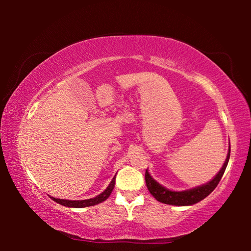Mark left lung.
<instances>
[{
	"mask_svg": "<svg viewBox=\"0 0 251 251\" xmlns=\"http://www.w3.org/2000/svg\"><path fill=\"white\" fill-rule=\"evenodd\" d=\"M229 157H230V144H229V150H228L226 160H225L223 167L220 168V171L217 173V175L208 182H206V184L194 187L192 189L181 190V192L171 190L166 188V187H164L163 185H160L158 181H156L154 178L151 177L150 172L146 169L145 180H146L147 188L152 196L156 198V201H158L159 202L166 203V205H173V206L195 205V203L202 201L203 198H206L208 195H209L212 190L217 187L220 179H222L225 171H226V167L229 161Z\"/></svg>",
	"mask_w": 251,
	"mask_h": 251,
	"instance_id": "obj_1",
	"label": "left lung"
}]
</instances>
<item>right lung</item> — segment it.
<instances>
[{"mask_svg": "<svg viewBox=\"0 0 251 251\" xmlns=\"http://www.w3.org/2000/svg\"><path fill=\"white\" fill-rule=\"evenodd\" d=\"M116 176V175H115ZM115 176L112 179V181L109 182V185L107 186L103 193L97 195L94 198H90V199H84V201H70V199H59V198H55V197H50L54 201H56L57 203L65 207H70V208H84V207H90V206H94V205H99V203L105 201L106 199L109 197V195L112 194L114 187H115Z\"/></svg>", "mask_w": 251, "mask_h": 251, "instance_id": "1", "label": "right lung"}]
</instances>
